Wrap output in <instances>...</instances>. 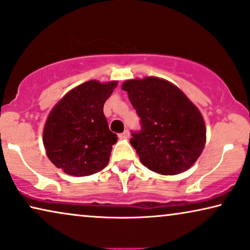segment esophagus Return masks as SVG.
I'll return each instance as SVG.
<instances>
[{
	"label": "esophagus",
	"instance_id": "esophagus-1",
	"mask_svg": "<svg viewBox=\"0 0 250 250\" xmlns=\"http://www.w3.org/2000/svg\"><path fill=\"white\" fill-rule=\"evenodd\" d=\"M119 137L120 138H128L129 137V130H128V129H125V130L123 131L122 134H120Z\"/></svg>",
	"mask_w": 250,
	"mask_h": 250
}]
</instances>
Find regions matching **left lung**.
Listing matches in <instances>:
<instances>
[{
	"label": "left lung",
	"mask_w": 250,
	"mask_h": 250,
	"mask_svg": "<svg viewBox=\"0 0 250 250\" xmlns=\"http://www.w3.org/2000/svg\"><path fill=\"white\" fill-rule=\"evenodd\" d=\"M141 118L130 144L149 170L177 175L197 161L206 143L201 113L177 86L159 78L128 80L122 84Z\"/></svg>",
	"instance_id": "1"
}]
</instances>
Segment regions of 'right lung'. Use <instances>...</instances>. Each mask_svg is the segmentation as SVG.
I'll use <instances>...</instances> for the list:
<instances>
[{
	"label": "right lung",
	"mask_w": 250,
	"mask_h": 250,
	"mask_svg": "<svg viewBox=\"0 0 250 250\" xmlns=\"http://www.w3.org/2000/svg\"><path fill=\"white\" fill-rule=\"evenodd\" d=\"M115 81L84 82L62 98L50 112L43 130L46 155L72 176H89L107 166L118 136L108 128L104 103Z\"/></svg>",
	"instance_id": "obj_1"
}]
</instances>
